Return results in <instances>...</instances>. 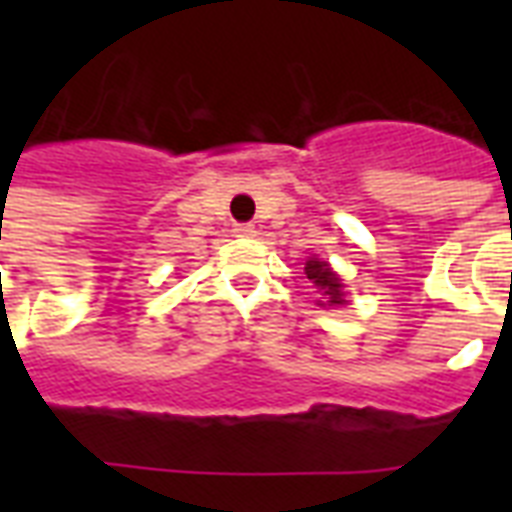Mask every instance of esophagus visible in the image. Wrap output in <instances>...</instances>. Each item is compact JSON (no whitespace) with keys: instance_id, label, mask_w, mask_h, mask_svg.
Segmentation results:
<instances>
[{"instance_id":"esophagus-1","label":"esophagus","mask_w":512,"mask_h":512,"mask_svg":"<svg viewBox=\"0 0 512 512\" xmlns=\"http://www.w3.org/2000/svg\"><path fill=\"white\" fill-rule=\"evenodd\" d=\"M233 233L236 236H255V225L252 223H239L236 228H233Z\"/></svg>"}]
</instances>
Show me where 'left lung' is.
Here are the masks:
<instances>
[{
	"mask_svg": "<svg viewBox=\"0 0 512 512\" xmlns=\"http://www.w3.org/2000/svg\"><path fill=\"white\" fill-rule=\"evenodd\" d=\"M305 276L316 284L319 289H324V295H327L329 305H345V295H342V284L337 279V273L329 268L324 260H308L305 263Z\"/></svg>",
	"mask_w": 512,
	"mask_h": 512,
	"instance_id": "obj_1",
	"label": "left lung"
}]
</instances>
